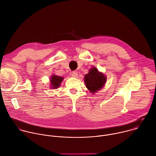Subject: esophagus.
I'll return each mask as SVG.
<instances>
[{
	"instance_id": "1",
	"label": "esophagus",
	"mask_w": 156,
	"mask_h": 156,
	"mask_svg": "<svg viewBox=\"0 0 156 156\" xmlns=\"http://www.w3.org/2000/svg\"><path fill=\"white\" fill-rule=\"evenodd\" d=\"M71 76H72V77H73L77 78V77H78V74H77V73L76 71H74V72H73V73H72Z\"/></svg>"
}]
</instances>
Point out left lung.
Here are the masks:
<instances>
[{"label": "left lung", "instance_id": "1", "mask_svg": "<svg viewBox=\"0 0 156 156\" xmlns=\"http://www.w3.org/2000/svg\"><path fill=\"white\" fill-rule=\"evenodd\" d=\"M106 81V76L94 66L90 68L88 73L84 76L85 86L92 94H94L102 89L104 87Z\"/></svg>", "mask_w": 156, "mask_h": 156}]
</instances>
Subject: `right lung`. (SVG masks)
<instances>
[{"label": "right lung", "instance_id": "obj_1", "mask_svg": "<svg viewBox=\"0 0 156 156\" xmlns=\"http://www.w3.org/2000/svg\"><path fill=\"white\" fill-rule=\"evenodd\" d=\"M64 78L57 76L55 74H53L51 76L50 78V87L52 89H57L58 88L60 85L61 83L63 80Z\"/></svg>", "mask_w": 156, "mask_h": 156}]
</instances>
